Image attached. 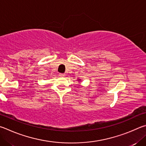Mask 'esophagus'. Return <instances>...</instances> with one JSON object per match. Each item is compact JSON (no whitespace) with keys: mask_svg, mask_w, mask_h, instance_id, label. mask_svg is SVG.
Here are the masks:
<instances>
[{"mask_svg":"<svg viewBox=\"0 0 146 146\" xmlns=\"http://www.w3.org/2000/svg\"><path fill=\"white\" fill-rule=\"evenodd\" d=\"M59 76H60V77H62V78L65 77V74H63V73H60V74H59Z\"/></svg>","mask_w":146,"mask_h":146,"instance_id":"esophagus-1","label":"esophagus"}]
</instances>
